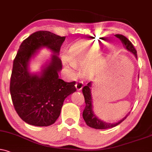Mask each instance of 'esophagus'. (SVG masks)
Masks as SVG:
<instances>
[{
	"label": "esophagus",
	"instance_id": "obj_1",
	"mask_svg": "<svg viewBox=\"0 0 152 152\" xmlns=\"http://www.w3.org/2000/svg\"><path fill=\"white\" fill-rule=\"evenodd\" d=\"M83 85H84V83L82 81H79V82H77L76 85H75V87H76L77 90V91L81 90V89H82V87H83Z\"/></svg>",
	"mask_w": 152,
	"mask_h": 152
}]
</instances>
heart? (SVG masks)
<instances>
[{
  "instance_id": "heart-1",
  "label": "heart",
  "mask_w": 152,
  "mask_h": 152,
  "mask_svg": "<svg viewBox=\"0 0 152 152\" xmlns=\"http://www.w3.org/2000/svg\"><path fill=\"white\" fill-rule=\"evenodd\" d=\"M96 47L94 43L80 42L75 44L71 46L67 54V59L63 60L64 63L67 65L74 67L75 65H85L89 61L91 56L96 53ZM99 66L97 62L93 63L87 65V70L92 72L96 70Z\"/></svg>"
}]
</instances>
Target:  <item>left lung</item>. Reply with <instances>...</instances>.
I'll return each instance as SVG.
<instances>
[{
	"mask_svg": "<svg viewBox=\"0 0 152 152\" xmlns=\"http://www.w3.org/2000/svg\"><path fill=\"white\" fill-rule=\"evenodd\" d=\"M115 36L121 41L122 44L125 46V48L128 50H129V51H130L131 53H133L136 58H137V50L134 48L133 44L131 43L130 41L122 34H115ZM91 82H89L87 85L82 88V93H83L84 97H85V101L86 104L85 108L83 110V113H82V116H83V118L85 120L86 124L88 126L94 129H99V130L111 128L116 126V125H119L120 123H122V122L128 117L130 113L127 114L123 119L115 123H106V122H104L102 121V120L99 119L96 116V115H95L94 113L92 110V99H91Z\"/></svg>",
	"mask_w": 152,
	"mask_h": 152,
	"instance_id": "obj_1",
	"label": "left lung"
}]
</instances>
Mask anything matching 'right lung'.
I'll return each instance as SVG.
<instances>
[{"label": "right lung", "instance_id": "obj_1", "mask_svg": "<svg viewBox=\"0 0 152 152\" xmlns=\"http://www.w3.org/2000/svg\"><path fill=\"white\" fill-rule=\"evenodd\" d=\"M65 37L48 31H38L24 39L13 61L10 91L12 104L22 121L34 126L53 124L61 114L67 96L76 91L75 82H66L58 77L62 63L58 55ZM42 47L55 54L40 76L28 70L31 58Z\"/></svg>", "mask_w": 152, "mask_h": 152}]
</instances>
